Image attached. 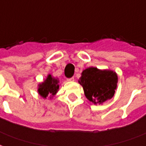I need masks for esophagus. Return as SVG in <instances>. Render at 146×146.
<instances>
[{"label": "esophagus", "mask_w": 146, "mask_h": 146, "mask_svg": "<svg viewBox=\"0 0 146 146\" xmlns=\"http://www.w3.org/2000/svg\"><path fill=\"white\" fill-rule=\"evenodd\" d=\"M66 80H67V81H69V82H73V81H74V78H73V77H71V78H68Z\"/></svg>", "instance_id": "esophagus-1"}]
</instances>
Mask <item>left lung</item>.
<instances>
[{
  "instance_id": "obj_1",
  "label": "left lung",
  "mask_w": 146,
  "mask_h": 146,
  "mask_svg": "<svg viewBox=\"0 0 146 146\" xmlns=\"http://www.w3.org/2000/svg\"><path fill=\"white\" fill-rule=\"evenodd\" d=\"M117 80V74L113 70L91 66L82 72L78 82L90 101L94 104H102L114 97Z\"/></svg>"
}]
</instances>
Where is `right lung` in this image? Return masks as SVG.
<instances>
[{"label": "right lung", "mask_w": 146, "mask_h": 146, "mask_svg": "<svg viewBox=\"0 0 146 146\" xmlns=\"http://www.w3.org/2000/svg\"><path fill=\"white\" fill-rule=\"evenodd\" d=\"M59 78L54 77L51 74H48L46 80L38 85V93L44 99H46L49 95V99H51L56 94L59 89Z\"/></svg>", "instance_id": "1"}]
</instances>
